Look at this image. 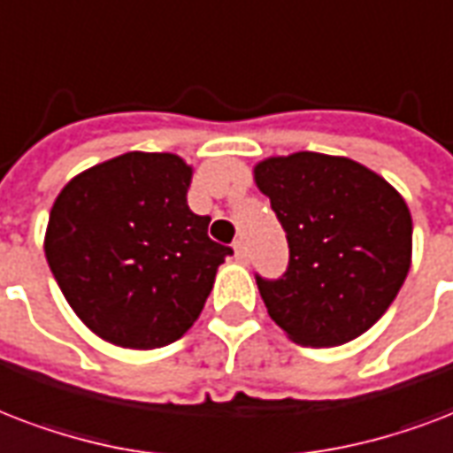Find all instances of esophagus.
<instances>
[{
    "label": "esophagus",
    "instance_id": "34e87169",
    "mask_svg": "<svg viewBox=\"0 0 453 453\" xmlns=\"http://www.w3.org/2000/svg\"><path fill=\"white\" fill-rule=\"evenodd\" d=\"M233 250H234V258H237L240 264H247V261H250V251H247V244H244V240L234 242Z\"/></svg>",
    "mask_w": 453,
    "mask_h": 453
}]
</instances>
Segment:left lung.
<instances>
[{
    "label": "left lung",
    "instance_id": "obj_1",
    "mask_svg": "<svg viewBox=\"0 0 453 453\" xmlns=\"http://www.w3.org/2000/svg\"><path fill=\"white\" fill-rule=\"evenodd\" d=\"M288 234L278 280L257 275L268 316L303 347H337L382 319L411 268L413 223L385 178L347 157L296 151L254 165Z\"/></svg>",
    "mask_w": 453,
    "mask_h": 453
}]
</instances>
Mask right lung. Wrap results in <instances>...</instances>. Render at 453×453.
Here are the masks:
<instances>
[{"label": "right lung", "instance_id": "right-lung-1", "mask_svg": "<svg viewBox=\"0 0 453 453\" xmlns=\"http://www.w3.org/2000/svg\"><path fill=\"white\" fill-rule=\"evenodd\" d=\"M192 165L127 151L75 175L50 211L44 254L78 319L126 349L180 340L233 254L188 206Z\"/></svg>", "mask_w": 453, "mask_h": 453}]
</instances>
